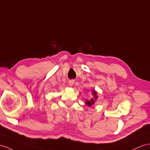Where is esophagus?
I'll use <instances>...</instances> for the list:
<instances>
[{
  "instance_id": "esophagus-1",
  "label": "esophagus",
  "mask_w": 150,
  "mask_h": 150,
  "mask_svg": "<svg viewBox=\"0 0 150 150\" xmlns=\"http://www.w3.org/2000/svg\"><path fill=\"white\" fill-rule=\"evenodd\" d=\"M74 80L71 79V80H69V85L70 86H72L74 85Z\"/></svg>"
}]
</instances>
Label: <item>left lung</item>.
<instances>
[{"mask_svg":"<svg viewBox=\"0 0 150 150\" xmlns=\"http://www.w3.org/2000/svg\"><path fill=\"white\" fill-rule=\"evenodd\" d=\"M92 93L93 97L91 98L89 100H86V101H85L86 104L89 107H91L92 105H93L95 104V103H96V100L98 98V93L97 91H96L95 90H93L92 91Z\"/></svg>","mask_w":150,"mask_h":150,"instance_id":"1","label":"left lung"}]
</instances>
